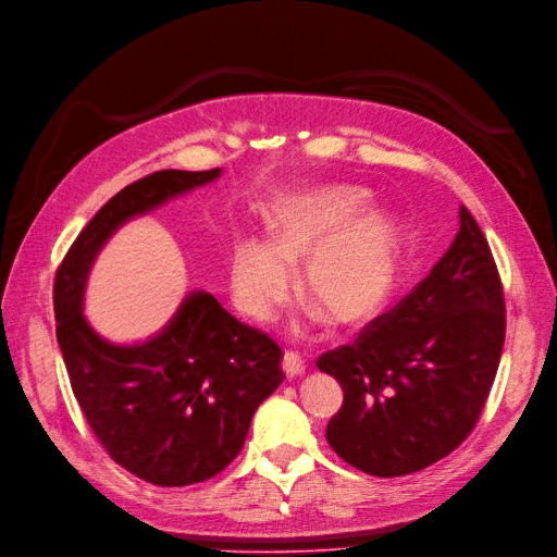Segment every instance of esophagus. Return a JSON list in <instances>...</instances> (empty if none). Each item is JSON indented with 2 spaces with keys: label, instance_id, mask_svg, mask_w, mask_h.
I'll use <instances>...</instances> for the list:
<instances>
[{
  "label": "esophagus",
  "instance_id": "1",
  "mask_svg": "<svg viewBox=\"0 0 557 557\" xmlns=\"http://www.w3.org/2000/svg\"><path fill=\"white\" fill-rule=\"evenodd\" d=\"M282 369H284V374L289 376V379H298V376L305 374L307 360L300 354H296V351H286L284 358H282Z\"/></svg>",
  "mask_w": 557,
  "mask_h": 557
}]
</instances>
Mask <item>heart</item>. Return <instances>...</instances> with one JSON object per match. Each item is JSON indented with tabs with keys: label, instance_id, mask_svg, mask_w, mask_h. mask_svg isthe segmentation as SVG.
Here are the masks:
<instances>
[{
	"label": "heart",
	"instance_id": "obj_1",
	"mask_svg": "<svg viewBox=\"0 0 557 557\" xmlns=\"http://www.w3.org/2000/svg\"><path fill=\"white\" fill-rule=\"evenodd\" d=\"M372 211L356 185H310L280 197L263 215L265 240L238 238L226 259L238 310L265 321L289 296L305 261L300 292L335 325L372 319L395 289L401 224Z\"/></svg>",
	"mask_w": 557,
	"mask_h": 557
}]
</instances>
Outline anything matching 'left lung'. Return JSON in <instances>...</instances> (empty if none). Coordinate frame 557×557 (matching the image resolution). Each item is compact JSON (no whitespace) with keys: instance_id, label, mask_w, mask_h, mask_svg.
<instances>
[{"instance_id":"8db88e82","label":"left lung","mask_w":557,"mask_h":557,"mask_svg":"<svg viewBox=\"0 0 557 557\" xmlns=\"http://www.w3.org/2000/svg\"><path fill=\"white\" fill-rule=\"evenodd\" d=\"M459 234L431 273L354 344L317 360L344 389L325 438L354 468L401 478L441 461L475 429L505 344V298L480 224Z\"/></svg>"}]
</instances>
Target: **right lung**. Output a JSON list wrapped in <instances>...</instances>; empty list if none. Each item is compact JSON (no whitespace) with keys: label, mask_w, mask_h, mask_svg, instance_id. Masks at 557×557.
<instances>
[{"label":"right lung","mask_w":557,"mask_h":557,"mask_svg":"<svg viewBox=\"0 0 557 557\" xmlns=\"http://www.w3.org/2000/svg\"><path fill=\"white\" fill-rule=\"evenodd\" d=\"M220 172L162 170L126 185L79 232L54 280L57 342L82 413L121 468L156 486L203 482L236 459L255 410L284 381L282 348L206 292L185 296L139 344L102 339L82 302L91 265L121 224Z\"/></svg>","instance_id":"add662e5"}]
</instances>
